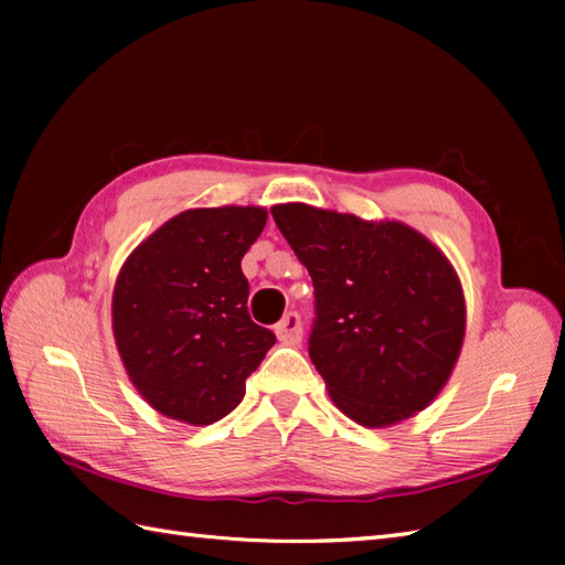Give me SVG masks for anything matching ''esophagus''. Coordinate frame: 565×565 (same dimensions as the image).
Listing matches in <instances>:
<instances>
[{
	"instance_id": "1",
	"label": "esophagus",
	"mask_w": 565,
	"mask_h": 565,
	"mask_svg": "<svg viewBox=\"0 0 565 565\" xmlns=\"http://www.w3.org/2000/svg\"><path fill=\"white\" fill-rule=\"evenodd\" d=\"M276 338H279V342L284 344H296L298 340H301V318H298V313H286L279 322H276Z\"/></svg>"
}]
</instances>
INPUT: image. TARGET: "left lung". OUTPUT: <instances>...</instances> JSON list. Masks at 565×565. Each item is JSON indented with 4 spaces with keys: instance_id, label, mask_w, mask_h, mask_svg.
<instances>
[{
    "instance_id": "8db88e82",
    "label": "left lung",
    "mask_w": 565,
    "mask_h": 565,
    "mask_svg": "<svg viewBox=\"0 0 565 565\" xmlns=\"http://www.w3.org/2000/svg\"><path fill=\"white\" fill-rule=\"evenodd\" d=\"M316 286L308 354L332 403L364 427L417 415L447 386L466 301L447 255L401 221L308 203L271 209Z\"/></svg>"
}]
</instances>
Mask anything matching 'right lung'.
<instances>
[{"label": "right lung", "instance_id": "obj_1", "mask_svg": "<svg viewBox=\"0 0 565 565\" xmlns=\"http://www.w3.org/2000/svg\"><path fill=\"white\" fill-rule=\"evenodd\" d=\"M267 209H189L130 252L114 286L116 350L138 393L186 425L218 423L276 342L249 320L239 262Z\"/></svg>", "mask_w": 565, "mask_h": 565}]
</instances>
